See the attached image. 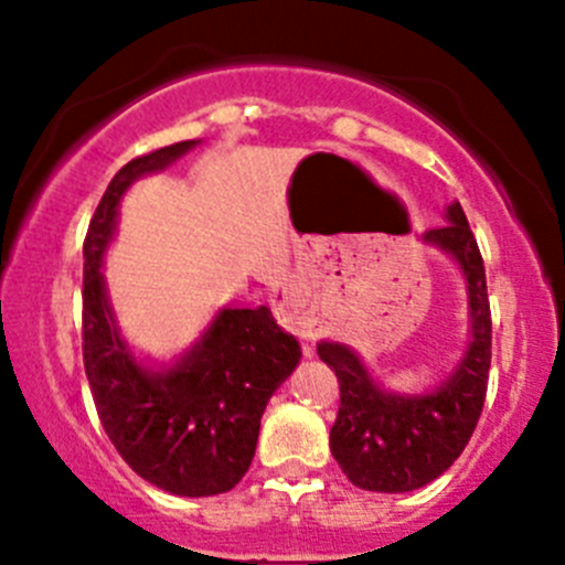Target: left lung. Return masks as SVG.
<instances>
[{
  "instance_id": "obj_1",
  "label": "left lung",
  "mask_w": 565,
  "mask_h": 565,
  "mask_svg": "<svg viewBox=\"0 0 565 565\" xmlns=\"http://www.w3.org/2000/svg\"><path fill=\"white\" fill-rule=\"evenodd\" d=\"M446 221L424 232V243L446 250L465 276L470 341L440 385L426 393L385 391L352 347L317 344V355L333 369L341 391L330 454L344 476L369 492H413L440 478L481 418L492 363L487 273L459 202L448 204Z\"/></svg>"
}]
</instances>
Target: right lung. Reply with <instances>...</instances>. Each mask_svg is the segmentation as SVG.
Returning <instances> with one entry per match:
<instances>
[{"label":"right lung","mask_w":565,"mask_h":565,"mask_svg":"<svg viewBox=\"0 0 565 565\" xmlns=\"http://www.w3.org/2000/svg\"><path fill=\"white\" fill-rule=\"evenodd\" d=\"M196 145L180 141L125 163L84 241V369L100 424L145 481L180 498L230 492L246 476L262 413L303 355L267 306L218 309L172 363L141 361L125 341L100 270L119 202L139 177L163 172Z\"/></svg>","instance_id":"1"}]
</instances>
